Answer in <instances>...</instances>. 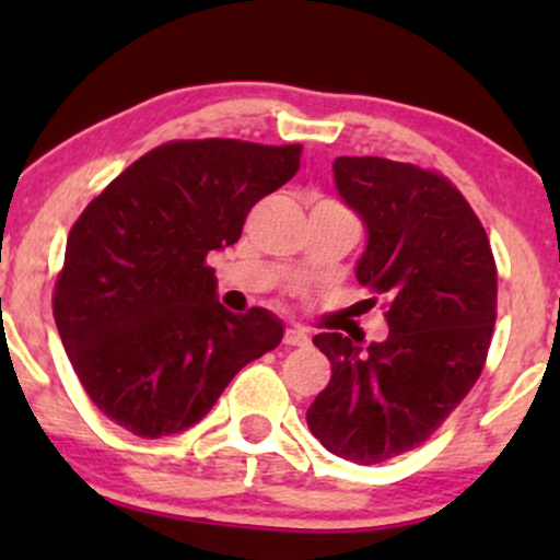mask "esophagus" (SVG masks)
Segmentation results:
<instances>
[{
	"instance_id": "1",
	"label": "esophagus",
	"mask_w": 560,
	"mask_h": 560,
	"mask_svg": "<svg viewBox=\"0 0 560 560\" xmlns=\"http://www.w3.org/2000/svg\"><path fill=\"white\" fill-rule=\"evenodd\" d=\"M307 342H311V337H307V331L300 329V326H289L284 331V345L289 347H305Z\"/></svg>"
}]
</instances>
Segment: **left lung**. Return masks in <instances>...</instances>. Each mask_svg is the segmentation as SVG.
<instances>
[{"label":"left lung","instance_id":"1","mask_svg":"<svg viewBox=\"0 0 560 560\" xmlns=\"http://www.w3.org/2000/svg\"><path fill=\"white\" fill-rule=\"evenodd\" d=\"M334 186L369 234L355 276L389 300V334L371 345L339 331L313 337L331 382L307 408V427L329 453L371 466L427 442L477 384L498 271L479 218L447 178L337 158Z\"/></svg>","mask_w":560,"mask_h":560}]
</instances>
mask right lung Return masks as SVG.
<instances>
[{"label": "right lung", "instance_id": "1", "mask_svg": "<svg viewBox=\"0 0 560 560\" xmlns=\"http://www.w3.org/2000/svg\"><path fill=\"white\" fill-rule=\"evenodd\" d=\"M300 147L171 141L128 165L73 223L55 324L83 389L126 432L195 427L229 382L284 337L266 307L218 302L208 255L300 171Z\"/></svg>", "mask_w": 560, "mask_h": 560}]
</instances>
